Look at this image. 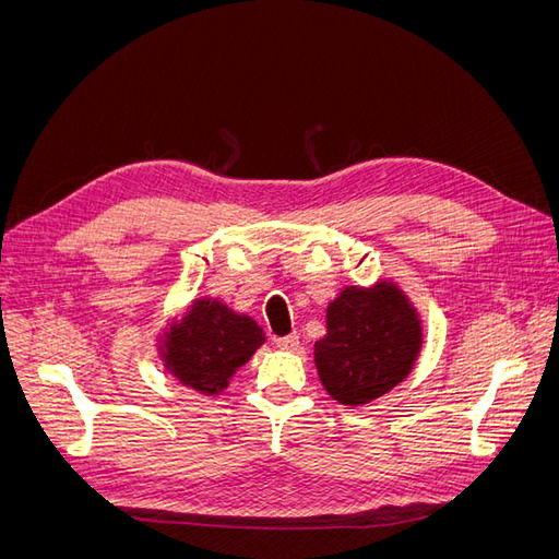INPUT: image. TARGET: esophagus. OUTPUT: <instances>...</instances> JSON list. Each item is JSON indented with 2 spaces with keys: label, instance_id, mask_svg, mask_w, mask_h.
<instances>
[{
  "label": "esophagus",
  "instance_id": "esophagus-1",
  "mask_svg": "<svg viewBox=\"0 0 559 559\" xmlns=\"http://www.w3.org/2000/svg\"><path fill=\"white\" fill-rule=\"evenodd\" d=\"M275 345H277L280 349H289V352H294V349H298L300 341H298V335H296V333H292V335H280V337H275Z\"/></svg>",
  "mask_w": 559,
  "mask_h": 559
}]
</instances>
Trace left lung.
Here are the masks:
<instances>
[{
    "mask_svg": "<svg viewBox=\"0 0 559 559\" xmlns=\"http://www.w3.org/2000/svg\"><path fill=\"white\" fill-rule=\"evenodd\" d=\"M421 349V321L394 282L347 286L326 310V335L314 364L326 392L343 405H364L411 376Z\"/></svg>",
    "mask_w": 559,
    "mask_h": 559,
    "instance_id": "left-lung-1",
    "label": "left lung"
}]
</instances>
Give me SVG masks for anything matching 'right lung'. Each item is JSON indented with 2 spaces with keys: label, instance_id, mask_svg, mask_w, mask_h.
Masks as SVG:
<instances>
[{
  "label": "right lung",
  "instance_id": "1",
  "mask_svg": "<svg viewBox=\"0 0 559 559\" xmlns=\"http://www.w3.org/2000/svg\"><path fill=\"white\" fill-rule=\"evenodd\" d=\"M263 343V329L251 317L200 298L163 333L158 349L167 373L200 394L218 396Z\"/></svg>",
  "mask_w": 559,
  "mask_h": 559
}]
</instances>
